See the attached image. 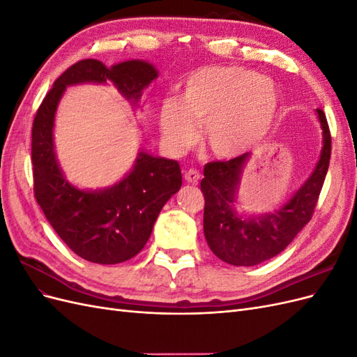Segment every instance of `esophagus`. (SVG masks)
Wrapping results in <instances>:
<instances>
[{"instance_id":"1","label":"esophagus","mask_w":357,"mask_h":357,"mask_svg":"<svg viewBox=\"0 0 357 357\" xmlns=\"http://www.w3.org/2000/svg\"><path fill=\"white\" fill-rule=\"evenodd\" d=\"M185 180L188 183H193V185H195V183H198V180H199V171L195 168H190V169L185 171Z\"/></svg>"}]
</instances>
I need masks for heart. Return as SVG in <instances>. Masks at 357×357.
Instances as JSON below:
<instances>
[{"mask_svg": "<svg viewBox=\"0 0 357 357\" xmlns=\"http://www.w3.org/2000/svg\"><path fill=\"white\" fill-rule=\"evenodd\" d=\"M282 107L277 83L238 66H211L192 71L181 84L178 101L160 107L159 126L174 153L188 149L202 123L201 138L219 159L247 153L271 129Z\"/></svg>", "mask_w": 357, "mask_h": 357, "instance_id": "heart-1", "label": "heart"}]
</instances>
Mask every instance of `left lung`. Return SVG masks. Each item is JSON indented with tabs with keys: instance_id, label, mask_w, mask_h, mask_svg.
<instances>
[{
	"instance_id": "obj_1",
	"label": "left lung",
	"mask_w": 357,
	"mask_h": 357,
	"mask_svg": "<svg viewBox=\"0 0 357 357\" xmlns=\"http://www.w3.org/2000/svg\"><path fill=\"white\" fill-rule=\"evenodd\" d=\"M323 147L314 171L286 204L273 213L243 215L235 210L243 171L250 153L204 167L201 192L205 199L204 235L220 261L235 266H253L268 261L294 241L310 222L323 188L331 159V132L326 116L317 109Z\"/></svg>"
}]
</instances>
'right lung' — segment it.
I'll list each match as a JSON object with an SVG mask.
<instances>
[{
    "mask_svg": "<svg viewBox=\"0 0 357 357\" xmlns=\"http://www.w3.org/2000/svg\"><path fill=\"white\" fill-rule=\"evenodd\" d=\"M158 77L146 61L132 59L105 67L96 59L75 62L62 73L43 100L32 123L34 195L61 240L86 261L121 264L143 250L162 207L181 188L177 160L139 152L132 169L110 188L84 190L66 178L53 146L58 104L73 84L113 83L134 107Z\"/></svg>",
    "mask_w": 357,
    "mask_h": 357,
    "instance_id": "1",
    "label": "right lung"
}]
</instances>
